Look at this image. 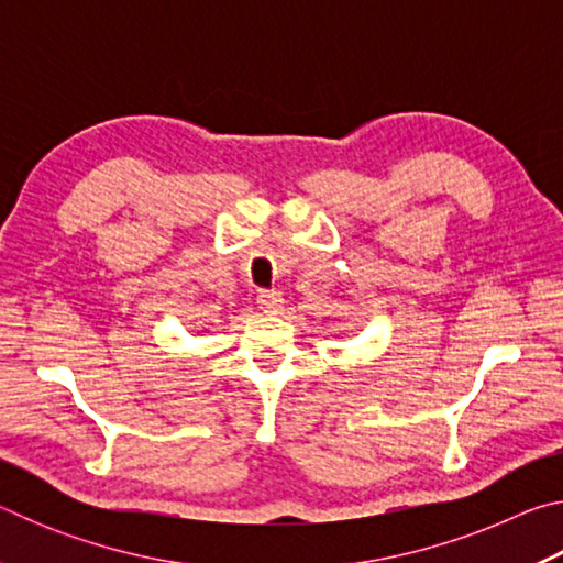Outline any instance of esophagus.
I'll return each instance as SVG.
<instances>
[{
    "instance_id": "1",
    "label": "esophagus",
    "mask_w": 563,
    "mask_h": 563,
    "mask_svg": "<svg viewBox=\"0 0 563 563\" xmlns=\"http://www.w3.org/2000/svg\"><path fill=\"white\" fill-rule=\"evenodd\" d=\"M258 308L263 312H268V316H275L283 308V295L275 292V290H263L258 295Z\"/></svg>"
}]
</instances>
